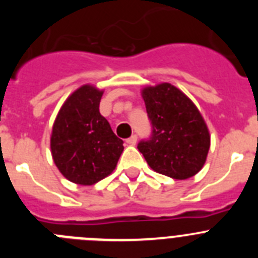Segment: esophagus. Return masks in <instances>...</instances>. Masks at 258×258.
Segmentation results:
<instances>
[{
	"label": "esophagus",
	"mask_w": 258,
	"mask_h": 258,
	"mask_svg": "<svg viewBox=\"0 0 258 258\" xmlns=\"http://www.w3.org/2000/svg\"><path fill=\"white\" fill-rule=\"evenodd\" d=\"M126 143L127 145H131V146H134L137 143V136L136 134H133V136H131L129 138L126 140Z\"/></svg>",
	"instance_id": "34e87169"
}]
</instances>
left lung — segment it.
Wrapping results in <instances>:
<instances>
[{"instance_id":"left-lung-1","label":"left lung","mask_w":258,"mask_h":258,"mask_svg":"<svg viewBox=\"0 0 258 258\" xmlns=\"http://www.w3.org/2000/svg\"><path fill=\"white\" fill-rule=\"evenodd\" d=\"M152 125L150 141L138 143L151 169L173 179H187L202 170L211 136L202 113L187 95L169 83L142 89Z\"/></svg>"}]
</instances>
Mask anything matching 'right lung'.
<instances>
[{
  "mask_svg": "<svg viewBox=\"0 0 258 258\" xmlns=\"http://www.w3.org/2000/svg\"><path fill=\"white\" fill-rule=\"evenodd\" d=\"M103 90L86 84L66 99L52 124V160L68 181L90 186L115 170L124 146L99 112Z\"/></svg>",
  "mask_w": 258,
  "mask_h": 258,
  "instance_id": "1",
  "label": "right lung"
}]
</instances>
